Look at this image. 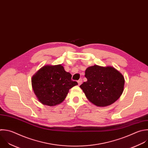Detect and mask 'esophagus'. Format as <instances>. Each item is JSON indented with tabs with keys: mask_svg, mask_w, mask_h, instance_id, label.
Wrapping results in <instances>:
<instances>
[{
	"mask_svg": "<svg viewBox=\"0 0 148 148\" xmlns=\"http://www.w3.org/2000/svg\"><path fill=\"white\" fill-rule=\"evenodd\" d=\"M82 78H80V79L78 81V84L79 85H80L82 84Z\"/></svg>",
	"mask_w": 148,
	"mask_h": 148,
	"instance_id": "34e87169",
	"label": "esophagus"
}]
</instances>
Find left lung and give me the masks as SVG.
<instances>
[{
    "label": "left lung",
    "instance_id": "8db88e82",
    "mask_svg": "<svg viewBox=\"0 0 148 148\" xmlns=\"http://www.w3.org/2000/svg\"><path fill=\"white\" fill-rule=\"evenodd\" d=\"M86 82L80 85L87 99L95 105L105 107L115 102L121 95L124 78L112 67L91 66L85 70Z\"/></svg>",
    "mask_w": 148,
    "mask_h": 148
}]
</instances>
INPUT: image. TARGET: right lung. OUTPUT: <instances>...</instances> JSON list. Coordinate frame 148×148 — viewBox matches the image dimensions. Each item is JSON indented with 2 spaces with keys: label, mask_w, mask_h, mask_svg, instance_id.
<instances>
[{
  "label": "right lung",
  "mask_w": 148,
  "mask_h": 148,
  "mask_svg": "<svg viewBox=\"0 0 148 148\" xmlns=\"http://www.w3.org/2000/svg\"><path fill=\"white\" fill-rule=\"evenodd\" d=\"M71 77L61 64L40 69L32 78V88L39 101L50 106L62 103L69 89L78 85Z\"/></svg>",
  "instance_id": "1"
}]
</instances>
